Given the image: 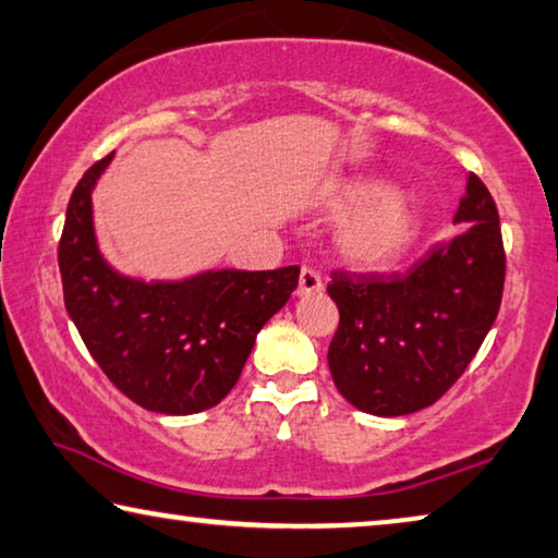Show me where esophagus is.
I'll return each mask as SVG.
<instances>
[{
	"label": "esophagus",
	"mask_w": 558,
	"mask_h": 558,
	"mask_svg": "<svg viewBox=\"0 0 558 558\" xmlns=\"http://www.w3.org/2000/svg\"><path fill=\"white\" fill-rule=\"evenodd\" d=\"M323 290V280L313 268H303L301 278H298V295H313Z\"/></svg>",
	"instance_id": "34e87169"
}]
</instances>
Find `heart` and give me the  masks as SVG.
<instances>
[{"instance_id":"heart-1","label":"heart","mask_w":558,"mask_h":558,"mask_svg":"<svg viewBox=\"0 0 558 558\" xmlns=\"http://www.w3.org/2000/svg\"><path fill=\"white\" fill-rule=\"evenodd\" d=\"M332 215H351L336 235L340 260L359 270H386L418 243L423 215L415 199L384 180H345L326 193Z\"/></svg>"}]
</instances>
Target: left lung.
<instances>
[{"label":"left lung","instance_id":"1","mask_svg":"<svg viewBox=\"0 0 558 558\" xmlns=\"http://www.w3.org/2000/svg\"><path fill=\"white\" fill-rule=\"evenodd\" d=\"M453 222L459 235L409 272H332L328 295L340 323L328 365L355 409L386 418L428 409L492 330L506 253L494 197L473 172Z\"/></svg>","mask_w":558,"mask_h":558}]
</instances>
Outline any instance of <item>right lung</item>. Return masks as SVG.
Here are the masks:
<instances>
[{"instance_id":"obj_1","label":"right lung","mask_w":558,"mask_h":558,"mask_svg":"<svg viewBox=\"0 0 558 558\" xmlns=\"http://www.w3.org/2000/svg\"><path fill=\"white\" fill-rule=\"evenodd\" d=\"M112 155L74 187L60 240L64 307L105 376L147 411L190 415L238 384L255 336L298 288L301 268L207 270L185 280H135L97 247L93 190Z\"/></svg>"}]
</instances>
